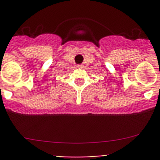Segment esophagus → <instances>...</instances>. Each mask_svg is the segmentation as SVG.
Here are the masks:
<instances>
[{
  "label": "esophagus",
  "mask_w": 160,
  "mask_h": 160,
  "mask_svg": "<svg viewBox=\"0 0 160 160\" xmlns=\"http://www.w3.org/2000/svg\"><path fill=\"white\" fill-rule=\"evenodd\" d=\"M77 67H78V68H80V69H82L83 67V64H78V65L77 66Z\"/></svg>",
  "instance_id": "obj_1"
}]
</instances>
